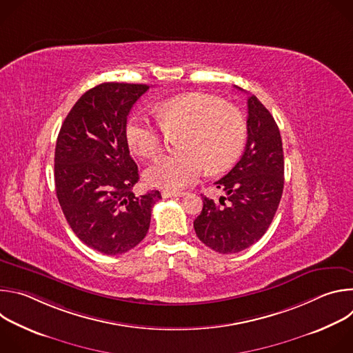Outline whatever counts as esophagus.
I'll return each instance as SVG.
<instances>
[{"label": "esophagus", "mask_w": 353, "mask_h": 353, "mask_svg": "<svg viewBox=\"0 0 353 353\" xmlns=\"http://www.w3.org/2000/svg\"><path fill=\"white\" fill-rule=\"evenodd\" d=\"M185 192H183V191H173V190H165V191H162V196L163 198H170V196H181V195H184Z\"/></svg>", "instance_id": "34e87169"}]
</instances>
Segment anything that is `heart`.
<instances>
[{
	"mask_svg": "<svg viewBox=\"0 0 353 353\" xmlns=\"http://www.w3.org/2000/svg\"><path fill=\"white\" fill-rule=\"evenodd\" d=\"M158 119L161 125L134 113L125 125L130 148L143 159L162 154L169 137H183L177 143L181 155L159 158L145 170V181L152 187L184 188L205 169L212 174L228 170L243 152L245 119L219 97L204 93L173 97L159 106Z\"/></svg>",
	"mask_w": 353,
	"mask_h": 353,
	"instance_id": "b5f03b06",
	"label": "heart"
}]
</instances>
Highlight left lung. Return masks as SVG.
<instances>
[{"label":"left lung","mask_w":353,"mask_h":353,"mask_svg":"<svg viewBox=\"0 0 353 353\" xmlns=\"http://www.w3.org/2000/svg\"><path fill=\"white\" fill-rule=\"evenodd\" d=\"M247 106L248 137L244 152L239 162L214 183L228 196H221L219 204L203 196V211L194 221L198 239L222 254L239 253L264 236L283 191L279 128L254 94L248 96Z\"/></svg>","instance_id":"left-lung-1"}]
</instances>
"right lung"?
<instances>
[{"mask_svg":"<svg viewBox=\"0 0 353 353\" xmlns=\"http://www.w3.org/2000/svg\"><path fill=\"white\" fill-rule=\"evenodd\" d=\"M149 88L100 83L78 99L59 132L54 181L60 207L77 237L106 256L141 243L162 198L158 190L132 192L139 174L125 138L127 116Z\"/></svg>","mask_w":353,"mask_h":353,"instance_id":"add662e5","label":"right lung"}]
</instances>
